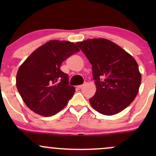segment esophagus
I'll return each instance as SVG.
<instances>
[{"mask_svg": "<svg viewBox=\"0 0 156 156\" xmlns=\"http://www.w3.org/2000/svg\"><path fill=\"white\" fill-rule=\"evenodd\" d=\"M83 87V85H79V86H77V89H81L82 87Z\"/></svg>", "mask_w": 156, "mask_h": 156, "instance_id": "obj_1", "label": "esophagus"}]
</instances>
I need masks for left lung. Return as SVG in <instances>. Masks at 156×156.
<instances>
[{
  "instance_id": "left-lung-1",
  "label": "left lung",
  "mask_w": 156,
  "mask_h": 156,
  "mask_svg": "<svg viewBox=\"0 0 156 156\" xmlns=\"http://www.w3.org/2000/svg\"><path fill=\"white\" fill-rule=\"evenodd\" d=\"M92 64L95 94L89 99L94 110L112 116L124 110L139 92L141 76L135 58L108 39L76 42Z\"/></svg>"
}]
</instances>
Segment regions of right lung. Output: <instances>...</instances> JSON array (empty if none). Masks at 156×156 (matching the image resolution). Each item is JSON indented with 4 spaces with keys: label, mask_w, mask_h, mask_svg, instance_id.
<instances>
[{
    "label": "right lung",
    "mask_w": 156,
    "mask_h": 156,
    "mask_svg": "<svg viewBox=\"0 0 156 156\" xmlns=\"http://www.w3.org/2000/svg\"><path fill=\"white\" fill-rule=\"evenodd\" d=\"M73 42L50 40L21 64L16 76L17 90L26 105L39 115L51 117L62 110L75 93L61 64L79 51Z\"/></svg>",
    "instance_id": "1"
}]
</instances>
